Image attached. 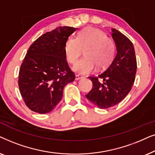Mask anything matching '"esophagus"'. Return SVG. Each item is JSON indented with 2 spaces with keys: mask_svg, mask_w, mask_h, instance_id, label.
I'll use <instances>...</instances> for the list:
<instances>
[{
  "mask_svg": "<svg viewBox=\"0 0 155 155\" xmlns=\"http://www.w3.org/2000/svg\"><path fill=\"white\" fill-rule=\"evenodd\" d=\"M82 78H83V76H82L79 75V74H76L75 80H76V81H77V80H79V79H82Z\"/></svg>",
  "mask_w": 155,
  "mask_h": 155,
  "instance_id": "1",
  "label": "esophagus"
}]
</instances>
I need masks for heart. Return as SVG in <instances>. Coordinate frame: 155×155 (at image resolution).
Returning <instances> with one entry per match:
<instances>
[{"label": "heart", "instance_id": "heart-1", "mask_svg": "<svg viewBox=\"0 0 155 155\" xmlns=\"http://www.w3.org/2000/svg\"><path fill=\"white\" fill-rule=\"evenodd\" d=\"M84 49L85 57L74 66V71L88 74L97 67L104 69L110 64L115 53L114 40L106 36L100 29L87 27L78 33L76 38L69 37L64 45L67 61L74 64L79 60Z\"/></svg>", "mask_w": 155, "mask_h": 155}]
</instances>
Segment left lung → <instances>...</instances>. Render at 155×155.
<instances>
[{
    "mask_svg": "<svg viewBox=\"0 0 155 155\" xmlns=\"http://www.w3.org/2000/svg\"><path fill=\"white\" fill-rule=\"evenodd\" d=\"M116 53L108 67L98 76H89L93 88L86 97L99 108H108L122 101L130 91L137 71L135 49L130 40L113 29ZM99 79L103 81L100 82Z\"/></svg>",
    "mask_w": 155,
    "mask_h": 155,
    "instance_id": "left-lung-1",
    "label": "left lung"
}]
</instances>
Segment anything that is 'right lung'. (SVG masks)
I'll return each mask as SVG.
<instances>
[{"label":"right lung","instance_id":"right-lung-1","mask_svg":"<svg viewBox=\"0 0 155 155\" xmlns=\"http://www.w3.org/2000/svg\"><path fill=\"white\" fill-rule=\"evenodd\" d=\"M76 28L59 27L47 32L30 45L19 71L18 86L28 108L44 114L59 104L63 89L75 74L66 59L64 45Z\"/></svg>","mask_w":155,"mask_h":155}]
</instances>
